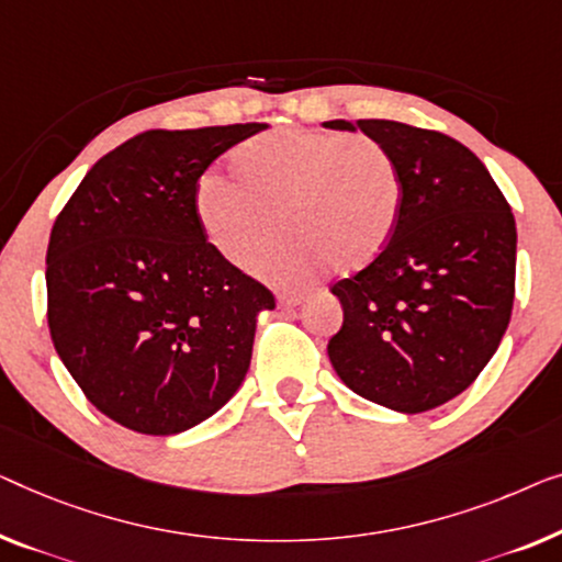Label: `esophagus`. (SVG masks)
<instances>
[{
	"label": "esophagus",
	"mask_w": 562,
	"mask_h": 562,
	"mask_svg": "<svg viewBox=\"0 0 562 562\" xmlns=\"http://www.w3.org/2000/svg\"><path fill=\"white\" fill-rule=\"evenodd\" d=\"M306 294H296V291H294V294H281L279 296V306L281 308H294V306H301V304H306Z\"/></svg>",
	"instance_id": "esophagus-1"
}]
</instances>
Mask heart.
<instances>
[{"label": "heart", "instance_id": "heart-1", "mask_svg": "<svg viewBox=\"0 0 562 562\" xmlns=\"http://www.w3.org/2000/svg\"><path fill=\"white\" fill-rule=\"evenodd\" d=\"M233 169L200 177L194 213L210 246L240 263L276 233L289 235L256 266L283 281H306L329 263L370 266L393 240L403 180L393 154L368 136L281 128L235 149Z\"/></svg>", "mask_w": 562, "mask_h": 562}]
</instances>
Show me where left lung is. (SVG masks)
Returning <instances> with one entry per match:
<instances>
[{
    "label": "left lung",
    "instance_id": "obj_1",
    "mask_svg": "<svg viewBox=\"0 0 562 562\" xmlns=\"http://www.w3.org/2000/svg\"><path fill=\"white\" fill-rule=\"evenodd\" d=\"M324 126L368 134L403 180L393 240L331 286L345 312L327 347L331 368L390 411L438 408L476 380L507 331L515 215L476 154L451 136L387 119Z\"/></svg>",
    "mask_w": 562,
    "mask_h": 562
}]
</instances>
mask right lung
Here are the masks:
<instances>
[{"label": "right lung", "mask_w": 562, "mask_h": 562, "mask_svg": "<svg viewBox=\"0 0 562 562\" xmlns=\"http://www.w3.org/2000/svg\"><path fill=\"white\" fill-rule=\"evenodd\" d=\"M263 128L134 136L95 161L53 225V345L88 401L136 434H182L246 380L258 314L276 301L210 246L194 192L223 151Z\"/></svg>", "instance_id": "obj_1"}]
</instances>
